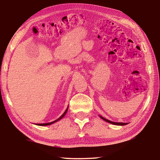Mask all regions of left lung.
Returning a JSON list of instances; mask_svg holds the SVG:
<instances>
[{
	"instance_id": "1",
	"label": "left lung",
	"mask_w": 160,
	"mask_h": 160,
	"mask_svg": "<svg viewBox=\"0 0 160 160\" xmlns=\"http://www.w3.org/2000/svg\"><path fill=\"white\" fill-rule=\"evenodd\" d=\"M100 116V118H102L103 120H104V121H107V122H109V123H112V124H113V125H117V126H124V125H126V124H128L127 123H118V122H113V121H109V120H108V119H106L105 118L102 117V116Z\"/></svg>"
}]
</instances>
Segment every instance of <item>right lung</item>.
I'll use <instances>...</instances> for the list:
<instances>
[{"label":"right lung","instance_id":"right-lung-1","mask_svg":"<svg viewBox=\"0 0 160 160\" xmlns=\"http://www.w3.org/2000/svg\"><path fill=\"white\" fill-rule=\"evenodd\" d=\"M68 109V107L67 108L66 110L65 111V112L63 113V114H62V115L60 116V117H59L58 119H56V120H55V121H52V122H50V123H37L36 125H37V126H48V125H51V124H52V123H53L56 122V121H59V120H61V119L62 118H63L65 115H66V113H67Z\"/></svg>","mask_w":160,"mask_h":160}]
</instances>
